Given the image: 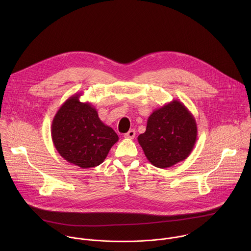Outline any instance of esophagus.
I'll list each match as a JSON object with an SVG mask.
<instances>
[{"label": "esophagus", "instance_id": "1", "mask_svg": "<svg viewBox=\"0 0 251 251\" xmlns=\"http://www.w3.org/2000/svg\"><path fill=\"white\" fill-rule=\"evenodd\" d=\"M135 135H136V132H135V130H130V131H128L125 135H124V137L126 138V139H134V137H135Z\"/></svg>", "mask_w": 251, "mask_h": 251}]
</instances>
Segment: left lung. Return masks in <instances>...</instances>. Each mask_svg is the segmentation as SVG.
I'll return each mask as SVG.
<instances>
[{"label":"left lung","mask_w":251,"mask_h":251,"mask_svg":"<svg viewBox=\"0 0 251 251\" xmlns=\"http://www.w3.org/2000/svg\"><path fill=\"white\" fill-rule=\"evenodd\" d=\"M198 138L194 115L176 99L153 111L147 121L145 133L138 142L148 161L165 169L186 160L192 153Z\"/></svg>","instance_id":"1"}]
</instances>
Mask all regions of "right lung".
I'll list each match as a JSON object with an SVG mask.
<instances>
[{"instance_id":"add662e5","label":"right lung","mask_w":251,"mask_h":251,"mask_svg":"<svg viewBox=\"0 0 251 251\" xmlns=\"http://www.w3.org/2000/svg\"><path fill=\"white\" fill-rule=\"evenodd\" d=\"M80 96L75 93L59 107L52 120L51 138L64 160L88 169L103 163L119 138L100 120L91 103L80 102Z\"/></svg>"}]
</instances>
